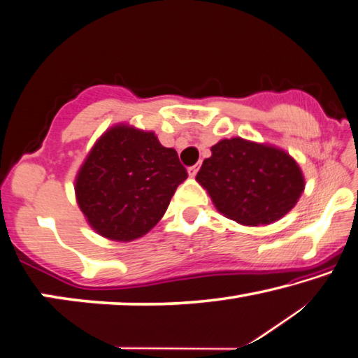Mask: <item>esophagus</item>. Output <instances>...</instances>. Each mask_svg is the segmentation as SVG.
<instances>
[{"label": "esophagus", "instance_id": "esophagus-1", "mask_svg": "<svg viewBox=\"0 0 358 358\" xmlns=\"http://www.w3.org/2000/svg\"><path fill=\"white\" fill-rule=\"evenodd\" d=\"M197 170H199V165H193V167H189L188 169V175L189 177H196V173H197Z\"/></svg>", "mask_w": 358, "mask_h": 358}]
</instances>
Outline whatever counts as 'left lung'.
Wrapping results in <instances>:
<instances>
[{"label": "left lung", "instance_id": "obj_1", "mask_svg": "<svg viewBox=\"0 0 358 358\" xmlns=\"http://www.w3.org/2000/svg\"><path fill=\"white\" fill-rule=\"evenodd\" d=\"M210 151L196 180L217 210L241 225L280 220L306 188L301 167L280 148L230 138L218 141Z\"/></svg>", "mask_w": 358, "mask_h": 358}]
</instances>
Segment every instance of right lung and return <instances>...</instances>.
I'll return each instance as SVG.
<instances>
[{
  "mask_svg": "<svg viewBox=\"0 0 358 358\" xmlns=\"http://www.w3.org/2000/svg\"><path fill=\"white\" fill-rule=\"evenodd\" d=\"M186 169L152 131L109 128L85 159L76 178L80 210L101 236L133 241L157 225Z\"/></svg>",
  "mask_w": 358,
  "mask_h": 358,
  "instance_id": "add662e5",
  "label": "right lung"
}]
</instances>
